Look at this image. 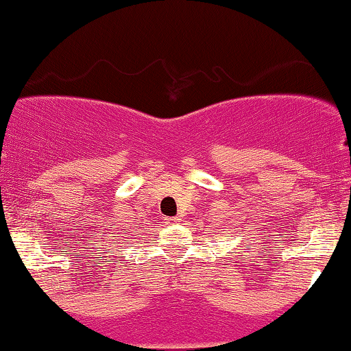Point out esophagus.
Masks as SVG:
<instances>
[{
    "instance_id": "esophagus-1",
    "label": "esophagus",
    "mask_w": 351,
    "mask_h": 351,
    "mask_svg": "<svg viewBox=\"0 0 351 351\" xmlns=\"http://www.w3.org/2000/svg\"><path fill=\"white\" fill-rule=\"evenodd\" d=\"M168 221H180L181 219H180V217H171V219H167Z\"/></svg>"
}]
</instances>
